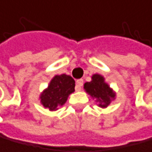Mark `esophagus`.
Instances as JSON below:
<instances>
[{"label": "esophagus", "instance_id": "1", "mask_svg": "<svg viewBox=\"0 0 152 152\" xmlns=\"http://www.w3.org/2000/svg\"><path fill=\"white\" fill-rule=\"evenodd\" d=\"M82 85H83V79H77V86H75V90H77V91H80Z\"/></svg>", "mask_w": 152, "mask_h": 152}]
</instances>
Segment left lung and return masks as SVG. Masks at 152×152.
I'll return each mask as SVG.
<instances>
[{"label": "left lung", "instance_id": "1", "mask_svg": "<svg viewBox=\"0 0 152 152\" xmlns=\"http://www.w3.org/2000/svg\"><path fill=\"white\" fill-rule=\"evenodd\" d=\"M84 89L90 96L97 99L99 107H107L115 97V93L105 82V78L98 74L93 75L92 80L90 82L84 83Z\"/></svg>", "mask_w": 152, "mask_h": 152}]
</instances>
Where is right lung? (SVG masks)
<instances>
[{
  "label": "right lung",
  "instance_id": "add662e5",
  "mask_svg": "<svg viewBox=\"0 0 152 152\" xmlns=\"http://www.w3.org/2000/svg\"><path fill=\"white\" fill-rule=\"evenodd\" d=\"M75 85L74 78L70 75H55L40 95V103L49 110H56L58 106H63L69 95L75 91Z\"/></svg>",
  "mask_w": 152,
  "mask_h": 152
}]
</instances>
